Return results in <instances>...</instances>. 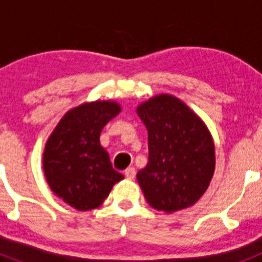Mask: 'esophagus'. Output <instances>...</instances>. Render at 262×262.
<instances>
[{"label":"esophagus","mask_w":262,"mask_h":262,"mask_svg":"<svg viewBox=\"0 0 262 262\" xmlns=\"http://www.w3.org/2000/svg\"><path fill=\"white\" fill-rule=\"evenodd\" d=\"M124 176H126V178H128V180H134L136 176L135 168H127L126 170H124Z\"/></svg>","instance_id":"1"}]
</instances>
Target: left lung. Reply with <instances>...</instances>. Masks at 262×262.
Here are the masks:
<instances>
[{
    "label": "left lung",
    "instance_id": "1",
    "mask_svg": "<svg viewBox=\"0 0 262 262\" xmlns=\"http://www.w3.org/2000/svg\"><path fill=\"white\" fill-rule=\"evenodd\" d=\"M148 131V163L136 177L154 209L173 212L203 195L215 169L209 129L180 99L161 94L138 107Z\"/></svg>",
    "mask_w": 262,
    "mask_h": 262
}]
</instances>
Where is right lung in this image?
<instances>
[{
  "label": "right lung",
  "instance_id": "1",
  "mask_svg": "<svg viewBox=\"0 0 262 262\" xmlns=\"http://www.w3.org/2000/svg\"><path fill=\"white\" fill-rule=\"evenodd\" d=\"M119 111L115 102L78 106L62 117L46 144L43 168L48 185L80 211L98 207L113 185L123 180L99 144L101 131Z\"/></svg>",
  "mask_w": 262,
  "mask_h": 262
}]
</instances>
